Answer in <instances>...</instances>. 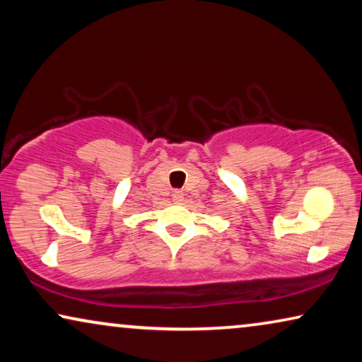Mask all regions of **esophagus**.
Instances as JSON below:
<instances>
[{"instance_id":"1","label":"esophagus","mask_w":362,"mask_h":362,"mask_svg":"<svg viewBox=\"0 0 362 362\" xmlns=\"http://www.w3.org/2000/svg\"><path fill=\"white\" fill-rule=\"evenodd\" d=\"M182 196H185V194H182L181 191H175V192H173V199H175L176 202L182 201Z\"/></svg>"}]
</instances>
